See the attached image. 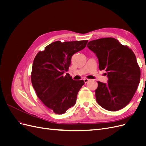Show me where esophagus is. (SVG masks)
Masks as SVG:
<instances>
[{
	"label": "esophagus",
	"mask_w": 146,
	"mask_h": 146,
	"mask_svg": "<svg viewBox=\"0 0 146 146\" xmlns=\"http://www.w3.org/2000/svg\"><path fill=\"white\" fill-rule=\"evenodd\" d=\"M83 80H84V82H85V83H86L87 82H88L90 81V79H88V78H84L83 79Z\"/></svg>",
	"instance_id": "esophagus-1"
}]
</instances>
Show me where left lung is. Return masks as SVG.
<instances>
[{"instance_id":"8db88e82","label":"left lung","mask_w":146,"mask_h":146,"mask_svg":"<svg viewBox=\"0 0 146 146\" xmlns=\"http://www.w3.org/2000/svg\"><path fill=\"white\" fill-rule=\"evenodd\" d=\"M87 47L99 60L108 83L98 82L96 98L104 109L115 111L125 107L133 98L139 85L141 71L133 52L116 39L104 38L91 41Z\"/></svg>"}]
</instances>
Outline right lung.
Instances as JSON below:
<instances>
[{
  "label": "right lung",
  "instance_id": "obj_1",
  "mask_svg": "<svg viewBox=\"0 0 146 146\" xmlns=\"http://www.w3.org/2000/svg\"><path fill=\"white\" fill-rule=\"evenodd\" d=\"M87 42L57 41L39 52L34 59L31 74L33 87L38 98L56 114H63L76 104L78 92L85 84L64 73L72 55L83 49Z\"/></svg>",
  "mask_w": 146,
  "mask_h": 146
}]
</instances>
